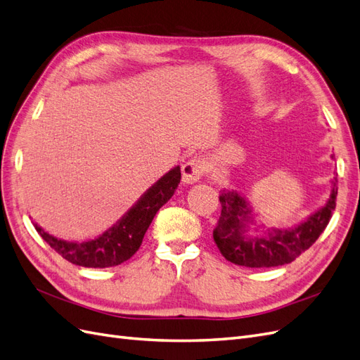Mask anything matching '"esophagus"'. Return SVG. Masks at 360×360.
Masks as SVG:
<instances>
[{
	"label": "esophagus",
	"mask_w": 360,
	"mask_h": 360,
	"mask_svg": "<svg viewBox=\"0 0 360 360\" xmlns=\"http://www.w3.org/2000/svg\"><path fill=\"white\" fill-rule=\"evenodd\" d=\"M205 171L204 160L200 158H193L188 160L184 165L181 167V176H183V183L184 184H193L197 183Z\"/></svg>",
	"instance_id": "obj_1"
}]
</instances>
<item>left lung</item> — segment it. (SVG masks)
Wrapping results in <instances>:
<instances>
[{
	"label": "left lung",
	"mask_w": 360,
	"mask_h": 360,
	"mask_svg": "<svg viewBox=\"0 0 360 360\" xmlns=\"http://www.w3.org/2000/svg\"><path fill=\"white\" fill-rule=\"evenodd\" d=\"M330 158L333 159V155ZM336 181L333 177L328 201L290 228H269L261 221L257 222L252 205L242 192L224 188L219 195L221 217L213 231L221 254L231 263L245 267H276L291 263L309 249L328 226L336 205Z\"/></svg>",
	"instance_id": "obj_1"
}]
</instances>
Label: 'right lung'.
<instances>
[{
  "mask_svg": "<svg viewBox=\"0 0 360 360\" xmlns=\"http://www.w3.org/2000/svg\"><path fill=\"white\" fill-rule=\"evenodd\" d=\"M180 179V167L171 168L156 183L151 184L112 226L90 240H64L49 234L36 222H32V225L43 240L72 264L94 269L118 266L139 249L147 228L160 207L167 204L176 192Z\"/></svg>",
  "mask_w": 360,
  "mask_h": 360,
  "instance_id": "right-lung-1",
  "label": "right lung"
}]
</instances>
